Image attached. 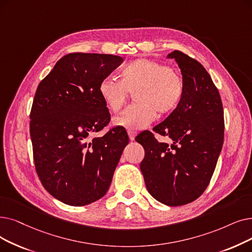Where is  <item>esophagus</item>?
<instances>
[{
    "mask_svg": "<svg viewBox=\"0 0 252 252\" xmlns=\"http://www.w3.org/2000/svg\"><path fill=\"white\" fill-rule=\"evenodd\" d=\"M127 135H128V138L130 141H133L137 135V133L135 132V130H132V129H127Z\"/></svg>",
    "mask_w": 252,
    "mask_h": 252,
    "instance_id": "34e87169",
    "label": "esophagus"
}]
</instances>
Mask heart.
I'll list each match as a JSON object with an SVG mask.
<instances>
[{
	"label": "heart",
	"mask_w": 252,
	"mask_h": 252,
	"mask_svg": "<svg viewBox=\"0 0 252 252\" xmlns=\"http://www.w3.org/2000/svg\"><path fill=\"white\" fill-rule=\"evenodd\" d=\"M120 79L108 76L101 80L97 92L109 111L119 112L134 93L137 102L113 124L128 129L147 126L157 114L167 115L179 105L184 84L174 68L149 59H138L126 63L119 72Z\"/></svg>",
	"instance_id": "heart-1"
}]
</instances>
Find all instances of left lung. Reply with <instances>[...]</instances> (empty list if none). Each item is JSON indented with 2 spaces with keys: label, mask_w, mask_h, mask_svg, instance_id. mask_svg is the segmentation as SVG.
I'll use <instances>...</instances> for the list:
<instances>
[{
  "label": "left lung",
  "mask_w": 252,
  "mask_h": 252,
  "mask_svg": "<svg viewBox=\"0 0 252 252\" xmlns=\"http://www.w3.org/2000/svg\"><path fill=\"white\" fill-rule=\"evenodd\" d=\"M168 58L179 65L184 92L177 108L153 132L170 136L173 143L159 144L149 130L135 140L145 150L140 169L148 192L165 205L182 206L198 199L210 183L223 144V108L198 61L179 50Z\"/></svg>",
  "instance_id": "obj_1"
}]
</instances>
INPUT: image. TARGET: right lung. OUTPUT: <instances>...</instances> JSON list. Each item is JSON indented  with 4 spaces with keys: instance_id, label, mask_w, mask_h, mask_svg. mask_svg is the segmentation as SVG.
<instances>
[{
    "instance_id": "1",
    "label": "right lung",
    "mask_w": 252,
    "mask_h": 252,
    "mask_svg": "<svg viewBox=\"0 0 252 252\" xmlns=\"http://www.w3.org/2000/svg\"><path fill=\"white\" fill-rule=\"evenodd\" d=\"M123 61L112 54L69 53L37 87L30 113L36 172L44 189L67 205L104 196L128 143L123 126L93 137L111 118L97 86Z\"/></svg>"
}]
</instances>
